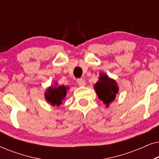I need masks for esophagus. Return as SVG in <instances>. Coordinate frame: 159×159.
I'll return each mask as SVG.
<instances>
[{
    "instance_id": "1",
    "label": "esophagus",
    "mask_w": 159,
    "mask_h": 159,
    "mask_svg": "<svg viewBox=\"0 0 159 159\" xmlns=\"http://www.w3.org/2000/svg\"><path fill=\"white\" fill-rule=\"evenodd\" d=\"M77 82L80 86H84V85H85V84H86L85 81H84L83 79H78L77 80Z\"/></svg>"
}]
</instances>
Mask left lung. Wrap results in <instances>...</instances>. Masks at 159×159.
Returning a JSON list of instances; mask_svg holds the SVG:
<instances>
[{
	"mask_svg": "<svg viewBox=\"0 0 159 159\" xmlns=\"http://www.w3.org/2000/svg\"><path fill=\"white\" fill-rule=\"evenodd\" d=\"M98 81L94 84V89L98 98L106 107L114 101L119 93V86L116 80L110 78L105 73H100Z\"/></svg>",
	"mask_w": 159,
	"mask_h": 159,
	"instance_id": "8db88e82",
	"label": "left lung"
}]
</instances>
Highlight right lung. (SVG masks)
Masks as SVG:
<instances>
[{
	"instance_id": "obj_1",
	"label": "right lung",
	"mask_w": 159,
	"mask_h": 159,
	"mask_svg": "<svg viewBox=\"0 0 159 159\" xmlns=\"http://www.w3.org/2000/svg\"><path fill=\"white\" fill-rule=\"evenodd\" d=\"M69 89L68 86H58L57 82H55V85H51L45 91V98L51 106H59L64 101Z\"/></svg>"
}]
</instances>
